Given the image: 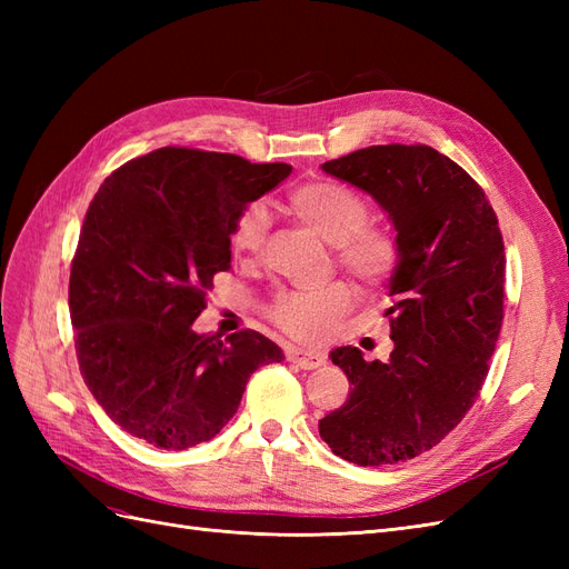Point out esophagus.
Wrapping results in <instances>:
<instances>
[{
    "mask_svg": "<svg viewBox=\"0 0 569 569\" xmlns=\"http://www.w3.org/2000/svg\"><path fill=\"white\" fill-rule=\"evenodd\" d=\"M287 360L289 363H295L303 370H313L320 368L325 363V356L318 351H308V349H297V347H289L287 349Z\"/></svg>",
    "mask_w": 569,
    "mask_h": 569,
    "instance_id": "34e87169",
    "label": "esophagus"
}]
</instances>
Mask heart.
<instances>
[{"label": "heart", "mask_w": 569, "mask_h": 569, "mask_svg": "<svg viewBox=\"0 0 569 569\" xmlns=\"http://www.w3.org/2000/svg\"><path fill=\"white\" fill-rule=\"evenodd\" d=\"M287 209L303 226L335 244L337 263L360 284L375 287L385 282L399 258V247L387 228L366 226L368 203L349 187L313 180L303 182L287 194ZM270 218L263 203H249L237 216L232 228V249L244 256H258L268 239ZM351 308V291L341 284L322 291H289L270 308L272 322L299 341H318L330 325Z\"/></svg>", "instance_id": "1"}]
</instances>
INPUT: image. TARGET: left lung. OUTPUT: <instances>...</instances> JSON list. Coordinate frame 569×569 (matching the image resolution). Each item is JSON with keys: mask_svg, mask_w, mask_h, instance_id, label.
I'll list each match as a JSON object with an SVG mask.
<instances>
[{"mask_svg": "<svg viewBox=\"0 0 569 569\" xmlns=\"http://www.w3.org/2000/svg\"><path fill=\"white\" fill-rule=\"evenodd\" d=\"M322 170L380 203L399 247L385 313L393 351L368 363L335 349L351 391L318 425L335 456L380 468L432 449L479 396L503 322V237L485 189L432 147H368Z\"/></svg>", "mask_w": 569, "mask_h": 569, "instance_id": "8db88e82", "label": "left lung"}]
</instances>
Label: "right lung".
I'll list each match as a JSON object with an SVG mask.
<instances>
[{
	"mask_svg": "<svg viewBox=\"0 0 569 569\" xmlns=\"http://www.w3.org/2000/svg\"><path fill=\"white\" fill-rule=\"evenodd\" d=\"M291 173L234 153L163 147L104 180L84 216L68 284L82 380L128 435L166 451L213 439L278 343L197 335L213 274L247 203Z\"/></svg>",
	"mask_w": 569,
	"mask_h": 569,
	"instance_id": "obj_1",
	"label": "right lung"
}]
</instances>
